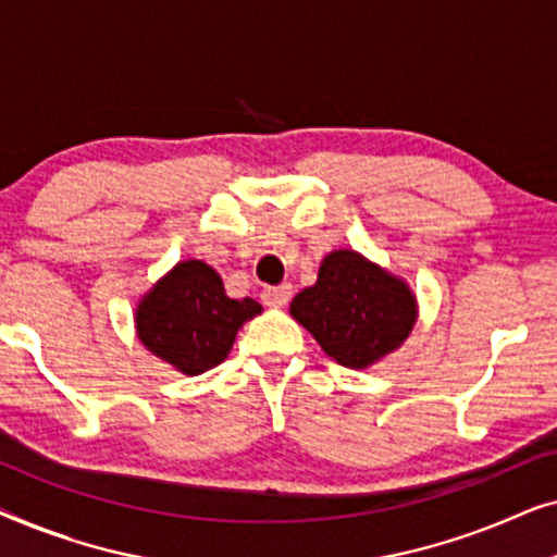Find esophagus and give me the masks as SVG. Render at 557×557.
Wrapping results in <instances>:
<instances>
[{"label": "esophagus", "mask_w": 557, "mask_h": 557, "mask_svg": "<svg viewBox=\"0 0 557 557\" xmlns=\"http://www.w3.org/2000/svg\"><path fill=\"white\" fill-rule=\"evenodd\" d=\"M261 299H263L265 307H273V309L286 307L288 299H292V284H281V286L263 288Z\"/></svg>", "instance_id": "obj_1"}]
</instances>
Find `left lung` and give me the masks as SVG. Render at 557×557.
<instances>
[{"mask_svg":"<svg viewBox=\"0 0 557 557\" xmlns=\"http://www.w3.org/2000/svg\"><path fill=\"white\" fill-rule=\"evenodd\" d=\"M288 311L326 357L368 370L410 337L418 299L406 278L352 248H337L322 258L317 284L296 294Z\"/></svg>","mask_w":557,"mask_h":557,"instance_id":"left-lung-1","label":"left lung"}]
</instances>
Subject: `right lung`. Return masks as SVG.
Masks as SVG:
<instances>
[{
  "instance_id": "right-lung-1",
  "label": "right lung",
  "mask_w": 557,
  "mask_h": 557,
  "mask_svg": "<svg viewBox=\"0 0 557 557\" xmlns=\"http://www.w3.org/2000/svg\"><path fill=\"white\" fill-rule=\"evenodd\" d=\"M263 311L231 299L220 273L197 258L174 263L136 304V337L182 375H202L231 355L238 330Z\"/></svg>"
}]
</instances>
